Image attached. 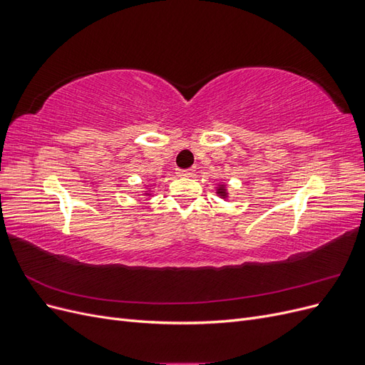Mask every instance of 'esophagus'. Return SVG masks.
I'll return each mask as SVG.
<instances>
[{"label": "esophagus", "instance_id": "34e87169", "mask_svg": "<svg viewBox=\"0 0 365 365\" xmlns=\"http://www.w3.org/2000/svg\"><path fill=\"white\" fill-rule=\"evenodd\" d=\"M176 175L181 176V178H189V176L195 175V169H178L176 170Z\"/></svg>", "mask_w": 365, "mask_h": 365}]
</instances>
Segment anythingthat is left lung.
<instances>
[{"label": "left lung", "mask_w": 365, "mask_h": 365, "mask_svg": "<svg viewBox=\"0 0 365 365\" xmlns=\"http://www.w3.org/2000/svg\"><path fill=\"white\" fill-rule=\"evenodd\" d=\"M216 193H217L220 197H227V195H228V193H227V189H225V185H219Z\"/></svg>", "instance_id": "8db88e82"}]
</instances>
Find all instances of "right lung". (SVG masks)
<instances>
[{
	"mask_svg": "<svg viewBox=\"0 0 365 365\" xmlns=\"http://www.w3.org/2000/svg\"><path fill=\"white\" fill-rule=\"evenodd\" d=\"M146 195H149V193H146Z\"/></svg>",
	"mask_w": 365,
	"mask_h": 365,
	"instance_id": "add662e5",
	"label": "right lung"
}]
</instances>
